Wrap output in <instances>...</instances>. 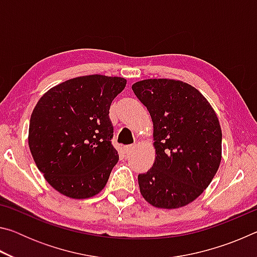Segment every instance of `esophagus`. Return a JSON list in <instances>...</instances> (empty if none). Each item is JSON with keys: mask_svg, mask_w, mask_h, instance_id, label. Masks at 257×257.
<instances>
[{"mask_svg": "<svg viewBox=\"0 0 257 257\" xmlns=\"http://www.w3.org/2000/svg\"><path fill=\"white\" fill-rule=\"evenodd\" d=\"M133 145H127V146H124L123 147V151H124V153H128V152H130L133 150Z\"/></svg>", "mask_w": 257, "mask_h": 257, "instance_id": "esophagus-1", "label": "esophagus"}]
</instances>
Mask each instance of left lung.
Instances as JSON below:
<instances>
[{
	"mask_svg": "<svg viewBox=\"0 0 257 257\" xmlns=\"http://www.w3.org/2000/svg\"><path fill=\"white\" fill-rule=\"evenodd\" d=\"M133 90L153 121L155 161L138 175L142 196L160 208L195 201L219 169L222 132L215 111L195 87L175 79H145Z\"/></svg>",
	"mask_w": 257,
	"mask_h": 257,
	"instance_id": "left-lung-1",
	"label": "left lung"
}]
</instances>
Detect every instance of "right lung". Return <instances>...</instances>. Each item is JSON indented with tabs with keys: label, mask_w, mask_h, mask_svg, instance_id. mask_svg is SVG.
Segmentation results:
<instances>
[{
	"label": "right lung",
	"mask_w": 257,
	"mask_h": 257,
	"mask_svg": "<svg viewBox=\"0 0 257 257\" xmlns=\"http://www.w3.org/2000/svg\"><path fill=\"white\" fill-rule=\"evenodd\" d=\"M127 80L82 76L52 87L30 116L28 144L46 181L64 196L84 199L98 194L118 163L112 146L111 103Z\"/></svg>",
	"instance_id": "right-lung-1"
}]
</instances>
